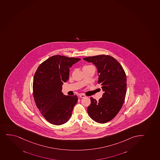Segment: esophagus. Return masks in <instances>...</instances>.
I'll return each instance as SVG.
<instances>
[{"mask_svg": "<svg viewBox=\"0 0 160 160\" xmlns=\"http://www.w3.org/2000/svg\"><path fill=\"white\" fill-rule=\"evenodd\" d=\"M79 96L80 97H81V98H84V97H86V96L84 95V94H82V93L79 94Z\"/></svg>", "mask_w": 160, "mask_h": 160, "instance_id": "obj_1", "label": "esophagus"}]
</instances>
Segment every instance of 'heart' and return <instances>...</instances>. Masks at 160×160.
<instances>
[{
    "instance_id": "obj_1",
    "label": "heart",
    "mask_w": 160,
    "mask_h": 160,
    "mask_svg": "<svg viewBox=\"0 0 160 160\" xmlns=\"http://www.w3.org/2000/svg\"><path fill=\"white\" fill-rule=\"evenodd\" d=\"M92 65H87V66H85V67H92Z\"/></svg>"
}]
</instances>
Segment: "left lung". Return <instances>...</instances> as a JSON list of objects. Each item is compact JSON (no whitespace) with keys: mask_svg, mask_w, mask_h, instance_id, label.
Wrapping results in <instances>:
<instances>
[{"mask_svg":"<svg viewBox=\"0 0 160 160\" xmlns=\"http://www.w3.org/2000/svg\"><path fill=\"white\" fill-rule=\"evenodd\" d=\"M83 59L95 65L98 82L104 92L98 101L90 97L88 114L95 122L105 123L117 115L124 102L127 92L126 73L120 64L111 56L101 55Z\"/></svg>","mask_w":160,"mask_h":160,"instance_id":"8db88e82","label":"left lung"}]
</instances>
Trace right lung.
I'll return each mask as SVG.
<instances>
[{
    "mask_svg": "<svg viewBox=\"0 0 160 160\" xmlns=\"http://www.w3.org/2000/svg\"><path fill=\"white\" fill-rule=\"evenodd\" d=\"M80 59L52 56L40 65L34 74V101L42 116L52 124H64L71 117L77 96L64 95L62 85L68 80L70 68Z\"/></svg>",
    "mask_w": 160,
    "mask_h": 160,
    "instance_id": "add662e5",
    "label": "right lung"
}]
</instances>
